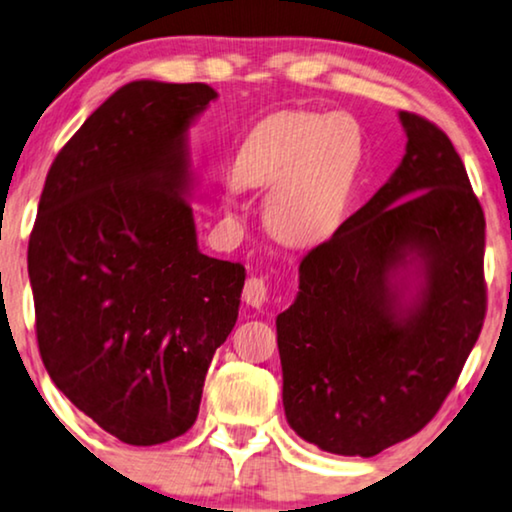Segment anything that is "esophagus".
<instances>
[{
	"mask_svg": "<svg viewBox=\"0 0 512 512\" xmlns=\"http://www.w3.org/2000/svg\"><path fill=\"white\" fill-rule=\"evenodd\" d=\"M267 295H269V288H267V283H264V278L252 276L245 281L243 299H245V304L252 306V309H260V306L267 302Z\"/></svg>",
	"mask_w": 512,
	"mask_h": 512,
	"instance_id": "1",
	"label": "esophagus"
}]
</instances>
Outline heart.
<instances>
[{
	"label": "heart",
	"instance_id": "obj_1",
	"mask_svg": "<svg viewBox=\"0 0 512 512\" xmlns=\"http://www.w3.org/2000/svg\"><path fill=\"white\" fill-rule=\"evenodd\" d=\"M363 159L351 114L283 109L257 121L234 156L231 180L267 189L264 220L285 245L309 248L335 234Z\"/></svg>",
	"mask_w": 512,
	"mask_h": 512
}]
</instances>
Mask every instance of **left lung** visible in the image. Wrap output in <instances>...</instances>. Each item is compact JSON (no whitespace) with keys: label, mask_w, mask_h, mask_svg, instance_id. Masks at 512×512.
Wrapping results in <instances>:
<instances>
[{"label":"left lung","mask_w":512,"mask_h":512,"mask_svg":"<svg viewBox=\"0 0 512 512\" xmlns=\"http://www.w3.org/2000/svg\"><path fill=\"white\" fill-rule=\"evenodd\" d=\"M388 182L299 264L278 313L285 419L330 454L374 456L445 403L487 311L485 213L452 140L400 112Z\"/></svg>","instance_id":"obj_1"}]
</instances>
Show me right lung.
Returning a JSON list of instances; mask_svg holds the SVG:
<instances>
[{"label": "right lung", "mask_w": 512, "mask_h": 512, "mask_svg": "<svg viewBox=\"0 0 512 512\" xmlns=\"http://www.w3.org/2000/svg\"><path fill=\"white\" fill-rule=\"evenodd\" d=\"M208 84L121 86L60 149L27 248L37 342L70 403L126 445L187 433L243 264L203 255L189 128Z\"/></svg>", "instance_id": "add662e5"}]
</instances>
